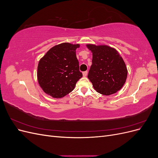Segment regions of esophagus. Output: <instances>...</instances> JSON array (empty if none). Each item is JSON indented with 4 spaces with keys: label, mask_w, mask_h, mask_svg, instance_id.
<instances>
[{
    "label": "esophagus",
    "mask_w": 158,
    "mask_h": 158,
    "mask_svg": "<svg viewBox=\"0 0 158 158\" xmlns=\"http://www.w3.org/2000/svg\"><path fill=\"white\" fill-rule=\"evenodd\" d=\"M87 74H88V71L83 72V76H86Z\"/></svg>",
    "instance_id": "obj_1"
}]
</instances>
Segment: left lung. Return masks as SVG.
<instances>
[{
    "mask_svg": "<svg viewBox=\"0 0 158 158\" xmlns=\"http://www.w3.org/2000/svg\"><path fill=\"white\" fill-rule=\"evenodd\" d=\"M92 52L88 78L96 92L109 95L120 90L127 78L126 64L118 51L107 45H87Z\"/></svg>",
    "mask_w": 158,
    "mask_h": 158,
    "instance_id": "8db88e82",
    "label": "left lung"
}]
</instances>
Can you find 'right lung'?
<instances>
[{"mask_svg":"<svg viewBox=\"0 0 158 158\" xmlns=\"http://www.w3.org/2000/svg\"><path fill=\"white\" fill-rule=\"evenodd\" d=\"M80 47L63 43L52 47L42 57L37 66V80L44 92L61 98L73 91L82 77L76 50Z\"/></svg>","mask_w":158,"mask_h":158,"instance_id":"add662e5","label":"right lung"}]
</instances>
